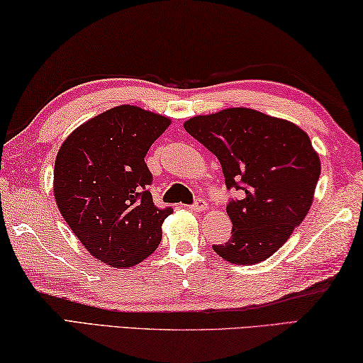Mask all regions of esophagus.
<instances>
[{
    "label": "esophagus",
    "mask_w": 363,
    "mask_h": 363,
    "mask_svg": "<svg viewBox=\"0 0 363 363\" xmlns=\"http://www.w3.org/2000/svg\"><path fill=\"white\" fill-rule=\"evenodd\" d=\"M191 208H193L194 212H202V211H206V208H207V202H206V199H202V198L196 199V201L193 202Z\"/></svg>",
    "instance_id": "esophagus-1"
}]
</instances>
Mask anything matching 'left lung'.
I'll return each mask as SVG.
<instances>
[{
    "label": "left lung",
    "instance_id": "left-lung-1",
    "mask_svg": "<svg viewBox=\"0 0 363 363\" xmlns=\"http://www.w3.org/2000/svg\"><path fill=\"white\" fill-rule=\"evenodd\" d=\"M185 130L212 151L228 189L240 191L226 212L231 239L212 249L226 262H264L287 242L313 204L320 161L306 132L250 108L194 116Z\"/></svg>",
    "mask_w": 363,
    "mask_h": 363
}]
</instances>
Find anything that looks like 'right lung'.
I'll list each match as a JSON object with an SVG mask.
<instances>
[{
    "mask_svg": "<svg viewBox=\"0 0 363 363\" xmlns=\"http://www.w3.org/2000/svg\"><path fill=\"white\" fill-rule=\"evenodd\" d=\"M170 121L121 105L78 127L60 146L54 194L62 217L91 255L130 268L157 249L172 207H156L145 156Z\"/></svg>",
    "mask_w": 363,
    "mask_h": 363,
    "instance_id": "1",
    "label": "right lung"
}]
</instances>
